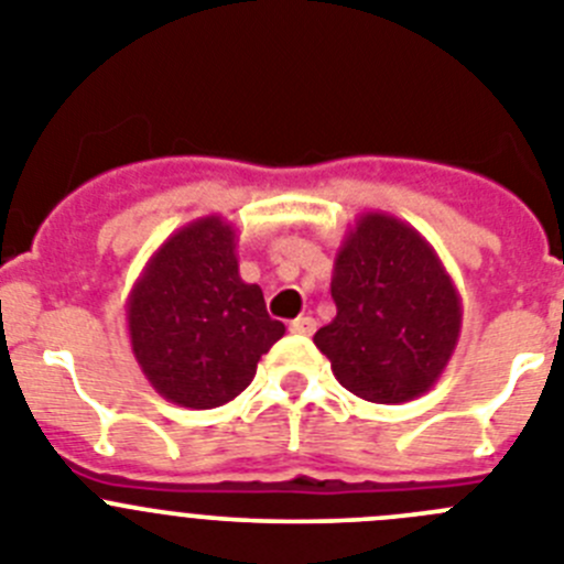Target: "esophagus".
I'll return each mask as SVG.
<instances>
[{
    "label": "esophagus",
    "instance_id": "obj_1",
    "mask_svg": "<svg viewBox=\"0 0 564 564\" xmlns=\"http://www.w3.org/2000/svg\"><path fill=\"white\" fill-rule=\"evenodd\" d=\"M291 330L299 333V336H313V333H316V318L299 316L296 322H291Z\"/></svg>",
    "mask_w": 564,
    "mask_h": 564
}]
</instances>
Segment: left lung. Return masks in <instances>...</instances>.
Segmentation results:
<instances>
[{"instance_id":"obj_1","label":"left lung","mask_w":564,"mask_h":564,"mask_svg":"<svg viewBox=\"0 0 564 564\" xmlns=\"http://www.w3.org/2000/svg\"><path fill=\"white\" fill-rule=\"evenodd\" d=\"M336 318L313 336L344 390L372 403L430 392L457 347L463 305L435 248L410 223L364 212L330 282Z\"/></svg>"}]
</instances>
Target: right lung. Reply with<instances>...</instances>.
Instances as JSON below:
<instances>
[{"instance_id": "right-lung-1", "label": "right lung", "mask_w": 564, "mask_h": 564, "mask_svg": "<svg viewBox=\"0 0 564 564\" xmlns=\"http://www.w3.org/2000/svg\"><path fill=\"white\" fill-rule=\"evenodd\" d=\"M129 341L147 381L186 410L234 401L285 336L262 288L239 276L237 231L220 214L177 228L132 285Z\"/></svg>"}]
</instances>
